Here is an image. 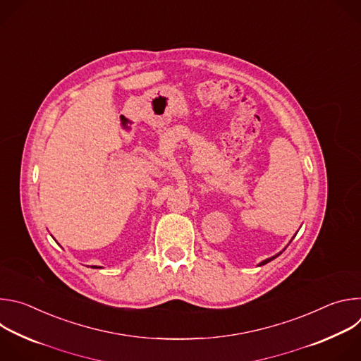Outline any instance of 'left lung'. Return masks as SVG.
I'll use <instances>...</instances> for the list:
<instances>
[{"label":"left lung","mask_w":361,"mask_h":361,"mask_svg":"<svg viewBox=\"0 0 361 361\" xmlns=\"http://www.w3.org/2000/svg\"><path fill=\"white\" fill-rule=\"evenodd\" d=\"M280 254H281V252H280ZM280 254H277V255H274V257H271V259H267V260H264V262H263V263H260V266H264V264H267V263H269V262H271V260H274V259H276V257H279V255H280Z\"/></svg>","instance_id":"obj_1"}]
</instances>
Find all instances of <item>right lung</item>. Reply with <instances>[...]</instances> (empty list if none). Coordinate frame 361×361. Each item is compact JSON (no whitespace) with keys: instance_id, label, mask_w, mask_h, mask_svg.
Segmentation results:
<instances>
[{"instance_id":"obj_1","label":"right lung","mask_w":361,"mask_h":361,"mask_svg":"<svg viewBox=\"0 0 361 361\" xmlns=\"http://www.w3.org/2000/svg\"><path fill=\"white\" fill-rule=\"evenodd\" d=\"M94 269H97V267H94Z\"/></svg>"}]
</instances>
